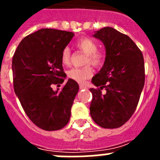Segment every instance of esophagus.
<instances>
[{
  "instance_id": "34e87169",
  "label": "esophagus",
  "mask_w": 160,
  "mask_h": 160,
  "mask_svg": "<svg viewBox=\"0 0 160 160\" xmlns=\"http://www.w3.org/2000/svg\"><path fill=\"white\" fill-rule=\"evenodd\" d=\"M87 87L86 86H84V85L83 84H80V90H83V89H87Z\"/></svg>"
}]
</instances>
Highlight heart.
Listing matches in <instances>:
<instances>
[{
  "label": "heart",
  "instance_id": "obj_1",
  "mask_svg": "<svg viewBox=\"0 0 160 160\" xmlns=\"http://www.w3.org/2000/svg\"><path fill=\"white\" fill-rule=\"evenodd\" d=\"M76 46L80 51L87 55L85 64L91 63L96 67H101L104 62V56L102 52L98 51V44L91 38L83 37L79 39L76 43ZM61 62L63 66H68L70 62V52L69 48H65L61 53ZM93 73V70L90 65H87L80 68H72L67 72L69 78L78 82L83 83L90 78Z\"/></svg>",
  "mask_w": 160,
  "mask_h": 160
}]
</instances>
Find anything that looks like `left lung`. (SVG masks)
Segmentation results:
<instances>
[{
  "instance_id": "left-lung-1",
  "label": "left lung",
  "mask_w": 160,
  "mask_h": 160,
  "mask_svg": "<svg viewBox=\"0 0 160 160\" xmlns=\"http://www.w3.org/2000/svg\"><path fill=\"white\" fill-rule=\"evenodd\" d=\"M93 36L103 42L106 56L102 68L92 78L97 89H90V116L102 128H117L129 120L138 105L145 83L144 59L128 35L111 27L97 31Z\"/></svg>"
}]
</instances>
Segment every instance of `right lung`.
I'll return each mask as SVG.
<instances>
[{
  "label": "right lung",
  "mask_w": 160,
  "mask_h": 160,
  "mask_svg": "<svg viewBox=\"0 0 160 160\" xmlns=\"http://www.w3.org/2000/svg\"><path fill=\"white\" fill-rule=\"evenodd\" d=\"M73 36L70 32L42 28L24 38L13 56L14 92L30 120L43 130H59L70 121L78 83L69 79L56 91L52 85L62 83L67 77L61 53Z\"/></svg>",
  "instance_id": "right-lung-1"
}]
</instances>
